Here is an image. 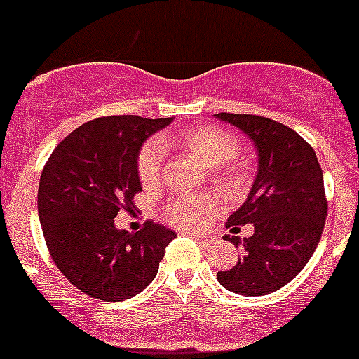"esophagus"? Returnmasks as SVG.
I'll list each match as a JSON object with an SVG mask.
<instances>
[{
  "label": "esophagus",
  "mask_w": 359,
  "mask_h": 359,
  "mask_svg": "<svg viewBox=\"0 0 359 359\" xmlns=\"http://www.w3.org/2000/svg\"><path fill=\"white\" fill-rule=\"evenodd\" d=\"M196 241H198L199 244H203V246H208V244L214 243V237H212V236H205V233H201V236H196Z\"/></svg>",
  "instance_id": "1"
}]
</instances>
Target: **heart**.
<instances>
[{
    "label": "heart",
    "instance_id": "1",
    "mask_svg": "<svg viewBox=\"0 0 359 359\" xmlns=\"http://www.w3.org/2000/svg\"><path fill=\"white\" fill-rule=\"evenodd\" d=\"M169 140H149L138 152L136 172L145 189L158 185L163 172L165 144ZM177 144L207 165H223L239 152V138L217 126H196L177 136ZM215 199L210 196H182L167 205L165 217L180 228H198L215 210Z\"/></svg>",
    "mask_w": 359,
    "mask_h": 359
}]
</instances>
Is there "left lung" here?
<instances>
[{
    "label": "left lung",
    "instance_id": "obj_1",
    "mask_svg": "<svg viewBox=\"0 0 359 359\" xmlns=\"http://www.w3.org/2000/svg\"><path fill=\"white\" fill-rule=\"evenodd\" d=\"M248 135L259 152V169L243 207L228 217L233 233L252 224L253 236H224L241 246V259L217 271L221 286L244 297L273 293L293 280L309 262L327 217L323 174L302 136L280 122L259 115L217 113Z\"/></svg>",
    "mask_w": 359,
    "mask_h": 359
}]
</instances>
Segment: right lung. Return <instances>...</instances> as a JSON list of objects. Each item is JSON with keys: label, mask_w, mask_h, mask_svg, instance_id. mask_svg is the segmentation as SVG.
I'll return each instance as SVG.
<instances>
[{"label": "right lung", "mask_w": 359, "mask_h": 359, "mask_svg": "<svg viewBox=\"0 0 359 359\" xmlns=\"http://www.w3.org/2000/svg\"><path fill=\"white\" fill-rule=\"evenodd\" d=\"M170 122L136 115L90 120L69 133L44 165L37 190L44 241L61 273L88 297L120 302L144 291L176 237L152 221L136 233L115 226L120 210H136L142 145Z\"/></svg>", "instance_id": "right-lung-1"}]
</instances>
